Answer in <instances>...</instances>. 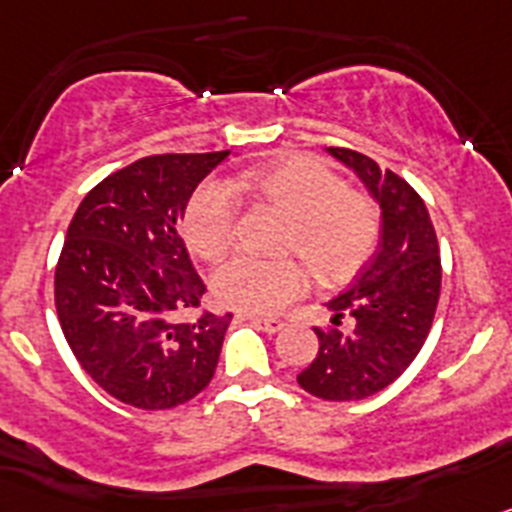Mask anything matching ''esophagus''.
<instances>
[{"mask_svg": "<svg viewBox=\"0 0 512 512\" xmlns=\"http://www.w3.org/2000/svg\"><path fill=\"white\" fill-rule=\"evenodd\" d=\"M242 319L252 321V324H255L257 329L267 331V334H275V331H280L285 326L283 319H265V316H252V313H245Z\"/></svg>", "mask_w": 512, "mask_h": 512, "instance_id": "esophagus-1", "label": "esophagus"}]
</instances>
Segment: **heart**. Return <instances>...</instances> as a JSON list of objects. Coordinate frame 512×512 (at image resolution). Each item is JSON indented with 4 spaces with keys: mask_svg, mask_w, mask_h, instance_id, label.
Listing matches in <instances>:
<instances>
[{
    "mask_svg": "<svg viewBox=\"0 0 512 512\" xmlns=\"http://www.w3.org/2000/svg\"><path fill=\"white\" fill-rule=\"evenodd\" d=\"M245 186L288 214L280 247L293 250L326 280L349 278L372 257L380 239V211L365 191L349 188L329 163L313 155H285L250 170ZM239 201L227 181H206L183 211V237L204 260L232 247ZM219 303L265 316L288 306L306 288V267L296 257L234 255L211 278Z\"/></svg>",
    "mask_w": 512,
    "mask_h": 512,
    "instance_id": "b5f03b06",
    "label": "heart"
}]
</instances>
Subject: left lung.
<instances>
[{
    "label": "left lung",
    "instance_id": "left-lung-1",
    "mask_svg": "<svg viewBox=\"0 0 512 512\" xmlns=\"http://www.w3.org/2000/svg\"><path fill=\"white\" fill-rule=\"evenodd\" d=\"M354 168L382 209L380 250L354 285L326 306L334 326L319 329V354L298 375L306 393L324 400H362L388 388L411 365L434 324L441 290L439 239L426 204L411 183L367 155L329 147ZM352 315L355 329H335Z\"/></svg>",
    "mask_w": 512,
    "mask_h": 512
}]
</instances>
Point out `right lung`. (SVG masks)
<instances>
[{
    "label": "right lung",
    "instance_id": "right-lung-1",
    "mask_svg": "<svg viewBox=\"0 0 512 512\" xmlns=\"http://www.w3.org/2000/svg\"><path fill=\"white\" fill-rule=\"evenodd\" d=\"M229 155L168 153L96 183L68 224L55 311L86 375L142 411L188 403L214 377L232 316L183 324L206 293L178 219L193 188Z\"/></svg>",
    "mask_w": 512,
    "mask_h": 512
}]
</instances>
